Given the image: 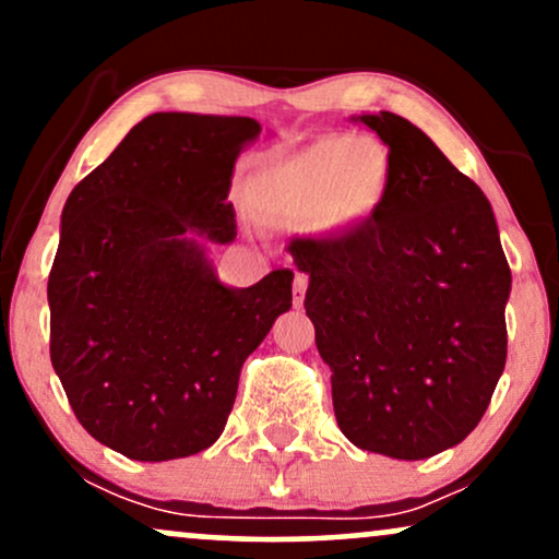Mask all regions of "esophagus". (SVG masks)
I'll use <instances>...</instances> for the list:
<instances>
[{"label": "esophagus", "instance_id": "34e87169", "mask_svg": "<svg viewBox=\"0 0 559 559\" xmlns=\"http://www.w3.org/2000/svg\"><path fill=\"white\" fill-rule=\"evenodd\" d=\"M307 275L305 273H297V278H294V307H301L305 305V294H307Z\"/></svg>", "mask_w": 559, "mask_h": 559}]
</instances>
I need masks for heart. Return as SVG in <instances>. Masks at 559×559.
I'll use <instances>...</instances> for the list:
<instances>
[{
	"label": "heart",
	"instance_id": "1",
	"mask_svg": "<svg viewBox=\"0 0 559 559\" xmlns=\"http://www.w3.org/2000/svg\"><path fill=\"white\" fill-rule=\"evenodd\" d=\"M389 181L391 155L381 141L331 133L260 173L254 204L267 217H312L320 234H346L376 213Z\"/></svg>",
	"mask_w": 559,
	"mask_h": 559
}]
</instances>
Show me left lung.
<instances>
[{"label":"left lung","mask_w":559,"mask_h":559,"mask_svg":"<svg viewBox=\"0 0 559 559\" xmlns=\"http://www.w3.org/2000/svg\"><path fill=\"white\" fill-rule=\"evenodd\" d=\"M352 120L389 146L386 197L362 226L288 252L310 275L305 310L342 433L368 452L426 460L489 407L512 275L489 199L418 126L394 112Z\"/></svg>","instance_id":"obj_1"}]
</instances>
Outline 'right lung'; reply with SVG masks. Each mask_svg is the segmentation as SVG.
Segmentation results:
<instances>
[{
    "instance_id": "1",
    "label": "right lung",
    "mask_w": 559,
    "mask_h": 559,
    "mask_svg": "<svg viewBox=\"0 0 559 559\" xmlns=\"http://www.w3.org/2000/svg\"><path fill=\"white\" fill-rule=\"evenodd\" d=\"M254 118L155 112L70 191L49 273V355L75 418L141 463L221 439L241 365L292 307V271L217 278L234 165Z\"/></svg>"
}]
</instances>
